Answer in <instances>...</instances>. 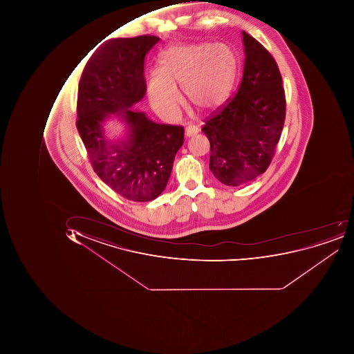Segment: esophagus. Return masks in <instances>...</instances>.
Returning a JSON list of instances; mask_svg holds the SVG:
<instances>
[{
    "label": "esophagus",
    "mask_w": 354,
    "mask_h": 354,
    "mask_svg": "<svg viewBox=\"0 0 354 354\" xmlns=\"http://www.w3.org/2000/svg\"><path fill=\"white\" fill-rule=\"evenodd\" d=\"M198 133H199V129H198V127H196V125H189V127L185 129L186 137L194 136V135L198 134Z\"/></svg>",
    "instance_id": "34e87169"
}]
</instances>
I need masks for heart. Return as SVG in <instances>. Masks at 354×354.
Returning a JSON list of instances; mask_svg holds the SVG:
<instances>
[{"label": "heart", "instance_id": "1", "mask_svg": "<svg viewBox=\"0 0 354 354\" xmlns=\"http://www.w3.org/2000/svg\"><path fill=\"white\" fill-rule=\"evenodd\" d=\"M237 71V60L221 44H176L160 53L158 71L149 75L147 95L155 113L174 120L180 113L182 88L188 103L209 113L227 101Z\"/></svg>", "mask_w": 354, "mask_h": 354}]
</instances>
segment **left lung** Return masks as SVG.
<instances>
[{
    "label": "left lung",
    "instance_id": "left-lung-1",
    "mask_svg": "<svg viewBox=\"0 0 354 354\" xmlns=\"http://www.w3.org/2000/svg\"><path fill=\"white\" fill-rule=\"evenodd\" d=\"M245 65L235 97L206 120L209 169L224 185H245L266 171L285 120V93L275 60L243 30Z\"/></svg>",
    "mask_w": 354,
    "mask_h": 354
}]
</instances>
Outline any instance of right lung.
I'll list each match as a JSON object with an SVG mask.
<instances>
[{"label": "right lung", "instance_id": "add662e5", "mask_svg": "<svg viewBox=\"0 0 354 354\" xmlns=\"http://www.w3.org/2000/svg\"><path fill=\"white\" fill-rule=\"evenodd\" d=\"M156 36L107 40L86 64L79 84L77 127L93 170L125 199L148 202L166 188L184 127L153 122L132 109L146 95L145 57ZM126 127L117 141L104 133L106 120Z\"/></svg>", "mask_w": 354, "mask_h": 354}]
</instances>
